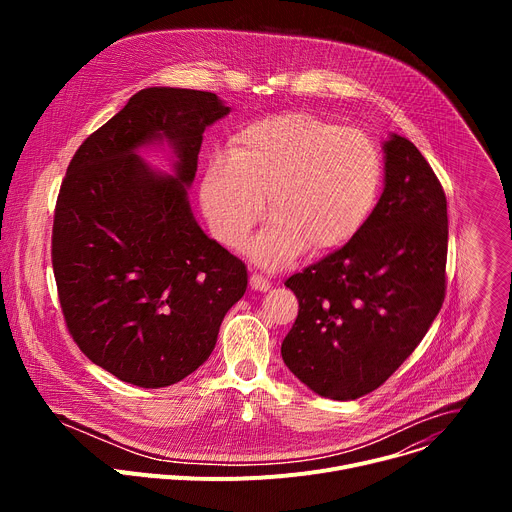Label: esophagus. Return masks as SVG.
I'll return each instance as SVG.
<instances>
[{
  "label": "esophagus",
  "mask_w": 512,
  "mask_h": 512,
  "mask_svg": "<svg viewBox=\"0 0 512 512\" xmlns=\"http://www.w3.org/2000/svg\"><path fill=\"white\" fill-rule=\"evenodd\" d=\"M249 283H251V287L257 289V291H267V289L271 287V281H269L265 275H261V273H251Z\"/></svg>",
  "instance_id": "obj_1"
}]
</instances>
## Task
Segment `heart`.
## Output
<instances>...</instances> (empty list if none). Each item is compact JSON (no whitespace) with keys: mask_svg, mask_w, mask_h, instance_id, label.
Returning <instances> with one entry per match:
<instances>
[{"mask_svg":"<svg viewBox=\"0 0 512 512\" xmlns=\"http://www.w3.org/2000/svg\"><path fill=\"white\" fill-rule=\"evenodd\" d=\"M383 160L375 141L310 113L249 123L233 154H214L200 200L214 237L241 249L267 208V229L253 243L265 267L294 261L306 247L328 251L356 237L375 212Z\"/></svg>","mask_w":512,"mask_h":512,"instance_id":"b5f03b06","label":"heart"}]
</instances>
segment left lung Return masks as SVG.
<instances>
[{"mask_svg": "<svg viewBox=\"0 0 512 512\" xmlns=\"http://www.w3.org/2000/svg\"><path fill=\"white\" fill-rule=\"evenodd\" d=\"M446 192L415 145L385 141V190L344 247L285 279L298 318L285 367L314 393L352 401L379 389L417 348L446 298Z\"/></svg>", "mask_w": 512, "mask_h": 512, "instance_id": "1", "label": "left lung"}]
</instances>
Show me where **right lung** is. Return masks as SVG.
<instances>
[{
  "label": "right lung",
  "mask_w": 512,
  "mask_h": 512,
  "mask_svg": "<svg viewBox=\"0 0 512 512\" xmlns=\"http://www.w3.org/2000/svg\"><path fill=\"white\" fill-rule=\"evenodd\" d=\"M231 109L214 93H135L72 156L54 208L52 269L62 316L83 354L123 383L174 385L210 356L247 267L194 221L192 184L204 129ZM168 138L174 179L135 154Z\"/></svg>",
  "instance_id": "add662e5"
}]
</instances>
